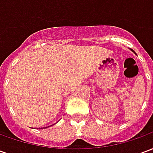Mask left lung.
I'll use <instances>...</instances> for the list:
<instances>
[{
	"label": "left lung",
	"instance_id": "1",
	"mask_svg": "<svg viewBox=\"0 0 153 153\" xmlns=\"http://www.w3.org/2000/svg\"><path fill=\"white\" fill-rule=\"evenodd\" d=\"M132 51H133V50H132Z\"/></svg>",
	"mask_w": 153,
	"mask_h": 153
}]
</instances>
